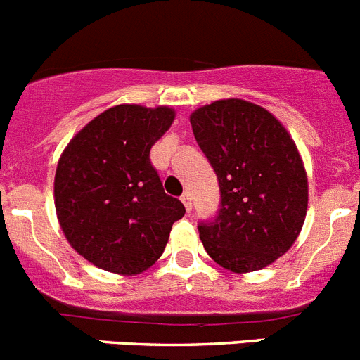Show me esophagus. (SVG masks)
Masks as SVG:
<instances>
[{
  "mask_svg": "<svg viewBox=\"0 0 360 360\" xmlns=\"http://www.w3.org/2000/svg\"><path fill=\"white\" fill-rule=\"evenodd\" d=\"M180 200H182L184 207H186V210H187V212L193 210V198H191V194H189V193H184V194H182V198H180Z\"/></svg>",
  "mask_w": 360,
  "mask_h": 360,
  "instance_id": "1",
  "label": "esophagus"
}]
</instances>
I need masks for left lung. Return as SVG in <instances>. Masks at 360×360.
I'll use <instances>...</instances> for the list:
<instances>
[{"mask_svg":"<svg viewBox=\"0 0 360 360\" xmlns=\"http://www.w3.org/2000/svg\"><path fill=\"white\" fill-rule=\"evenodd\" d=\"M191 125L221 191L217 215L198 224L208 256L237 274L270 265L306 219L307 176L295 143L272 112L240 98L196 109Z\"/></svg>","mask_w":360,"mask_h":360,"instance_id":"1","label":"left lung"}]
</instances>
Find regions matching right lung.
Returning <instances> with one entry per match:
<instances>
[{"label": "right lung", "instance_id": "right-lung-1", "mask_svg": "<svg viewBox=\"0 0 360 360\" xmlns=\"http://www.w3.org/2000/svg\"><path fill=\"white\" fill-rule=\"evenodd\" d=\"M174 111L122 104L101 112L72 138L58 160L54 205L72 248L95 266L132 276L152 266L182 219L167 196L150 150Z\"/></svg>", "mask_w": 360, "mask_h": 360}]
</instances>
